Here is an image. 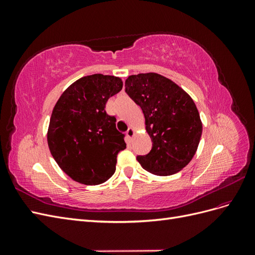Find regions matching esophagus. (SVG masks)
Returning <instances> with one entry per match:
<instances>
[{
  "mask_svg": "<svg viewBox=\"0 0 255 255\" xmlns=\"http://www.w3.org/2000/svg\"><path fill=\"white\" fill-rule=\"evenodd\" d=\"M127 135H128V139L130 140V139H132V138L134 137V135H135V129H134L133 128H129L127 130Z\"/></svg>",
  "mask_w": 255,
  "mask_h": 255,
  "instance_id": "obj_1",
  "label": "esophagus"
}]
</instances>
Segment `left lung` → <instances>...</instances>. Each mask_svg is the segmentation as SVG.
Instances as JSON below:
<instances>
[{
	"label": "left lung",
	"mask_w": 255,
	"mask_h": 255,
	"mask_svg": "<svg viewBox=\"0 0 255 255\" xmlns=\"http://www.w3.org/2000/svg\"><path fill=\"white\" fill-rule=\"evenodd\" d=\"M126 92L141 107L152 149L137 160L155 175H171L187 166L197 152L202 122L194 100L171 80L157 73L129 75Z\"/></svg>",
	"instance_id": "left-lung-1"
}]
</instances>
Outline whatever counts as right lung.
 Wrapping results in <instances>:
<instances>
[{"mask_svg":"<svg viewBox=\"0 0 255 255\" xmlns=\"http://www.w3.org/2000/svg\"><path fill=\"white\" fill-rule=\"evenodd\" d=\"M122 86L117 76H84L71 84L54 106L49 149L61 170L75 182L99 185L115 173L117 155L127 143L105 105Z\"/></svg>","mask_w":255,"mask_h":255,"instance_id":"obj_1","label":"right lung"}]
</instances>
